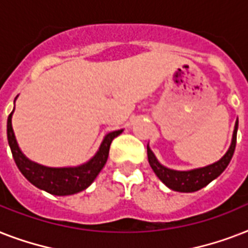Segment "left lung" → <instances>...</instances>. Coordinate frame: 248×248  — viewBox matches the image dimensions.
I'll list each match as a JSON object with an SVG mask.
<instances>
[{
	"label": "left lung",
	"mask_w": 248,
	"mask_h": 248,
	"mask_svg": "<svg viewBox=\"0 0 248 248\" xmlns=\"http://www.w3.org/2000/svg\"><path fill=\"white\" fill-rule=\"evenodd\" d=\"M237 130H238V122H235L231 148L228 149L223 158L217 162L212 163V165L202 167V169L190 170V171H175V170L167 169L157 161L149 147H147L148 161H149V165L155 172V175L159 177V180L165 183L170 189L183 193L197 192V190H200L207 184H210L228 167L232 157L234 155L235 144H237Z\"/></svg>",
	"instance_id": "8db88e82"
}]
</instances>
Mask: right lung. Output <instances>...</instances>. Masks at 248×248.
<instances>
[{
    "mask_svg": "<svg viewBox=\"0 0 248 248\" xmlns=\"http://www.w3.org/2000/svg\"><path fill=\"white\" fill-rule=\"evenodd\" d=\"M14 112V110H13ZM10 113L7 118V140H9L10 149L13 153L14 161L17 169L24 175V177L34 186L42 189L45 192L55 196H69L75 193L82 192L95 180L97 173L107 163L109 155V148L112 140L120 135L122 130L109 132L101 143L99 151L89 162L78 167H63V169H51L29 161L17 147L16 139L14 135L13 126H11V117Z\"/></svg>",
    "mask_w": 248,
    "mask_h": 248,
    "instance_id": "right-lung-1",
    "label": "right lung"
}]
</instances>
